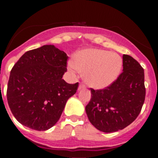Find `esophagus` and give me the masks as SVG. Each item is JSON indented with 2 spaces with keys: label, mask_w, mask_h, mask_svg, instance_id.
I'll list each match as a JSON object with an SVG mask.
<instances>
[{
  "label": "esophagus",
  "mask_w": 158,
  "mask_h": 158,
  "mask_svg": "<svg viewBox=\"0 0 158 158\" xmlns=\"http://www.w3.org/2000/svg\"><path fill=\"white\" fill-rule=\"evenodd\" d=\"M85 88V86L84 85H82V84H81L80 85H79V87H78V90H81V89H84Z\"/></svg>",
  "instance_id": "obj_1"
}]
</instances>
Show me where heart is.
Returning a JSON list of instances; mask_svg holds the SVG:
<instances>
[{
	"mask_svg": "<svg viewBox=\"0 0 158 158\" xmlns=\"http://www.w3.org/2000/svg\"><path fill=\"white\" fill-rule=\"evenodd\" d=\"M123 61L118 54L100 49H86L77 53L69 62L70 70L84 71V81L96 89L112 85L121 72Z\"/></svg>",
	"mask_w": 158,
	"mask_h": 158,
	"instance_id": "heart-1",
	"label": "heart"
}]
</instances>
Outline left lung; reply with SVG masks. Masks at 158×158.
Returning a JSON list of instances; mask_svg holds the SVG:
<instances>
[{"label": "left lung", "mask_w": 158, "mask_h": 158, "mask_svg": "<svg viewBox=\"0 0 158 158\" xmlns=\"http://www.w3.org/2000/svg\"><path fill=\"white\" fill-rule=\"evenodd\" d=\"M123 73L112 85L100 90L91 89V100L85 107L90 123L104 133L127 127L144 104V69L127 54L123 55Z\"/></svg>", "instance_id": "left-lung-1"}]
</instances>
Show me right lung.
Masks as SVG:
<instances>
[{
    "mask_svg": "<svg viewBox=\"0 0 158 158\" xmlns=\"http://www.w3.org/2000/svg\"><path fill=\"white\" fill-rule=\"evenodd\" d=\"M68 56L54 45L27 51L10 73L7 100L19 123L36 131H47L60 118L78 82L62 79Z\"/></svg>",
    "mask_w": 158,
    "mask_h": 158,
    "instance_id": "right-lung-1",
    "label": "right lung"
}]
</instances>
